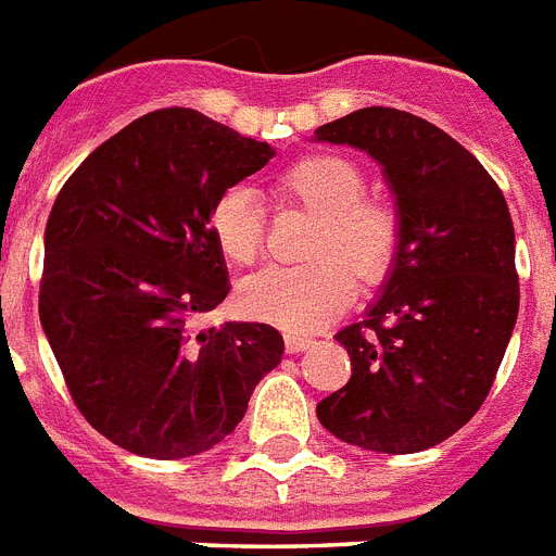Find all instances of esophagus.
I'll use <instances>...</instances> for the list:
<instances>
[{"instance_id": "34e87169", "label": "esophagus", "mask_w": 556, "mask_h": 556, "mask_svg": "<svg viewBox=\"0 0 556 556\" xmlns=\"http://www.w3.org/2000/svg\"><path fill=\"white\" fill-rule=\"evenodd\" d=\"M313 346V338H307V336H296V332H288V336H285V350L291 352H302V350H311Z\"/></svg>"}]
</instances>
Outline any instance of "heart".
Masks as SVG:
<instances>
[{
  "label": "heart",
  "mask_w": 556,
  "mask_h": 556,
  "mask_svg": "<svg viewBox=\"0 0 556 556\" xmlns=\"http://www.w3.org/2000/svg\"><path fill=\"white\" fill-rule=\"evenodd\" d=\"M364 190L358 164L338 153H307L279 173L274 195L316 212L318 224L307 245L316 260L265 268L245 279L238 291V307L245 316L288 332H316L350 307L358 277L378 285L394 271L403 220L389 201L364 195ZM206 224L226 263L251 265L263 254V210L249 187L220 190Z\"/></svg>",
  "instance_id": "b5f03b06"
}]
</instances>
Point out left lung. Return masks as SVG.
<instances>
[{
  "mask_svg": "<svg viewBox=\"0 0 556 556\" xmlns=\"http://www.w3.org/2000/svg\"><path fill=\"white\" fill-rule=\"evenodd\" d=\"M316 139L378 159L403 220L383 296L336 336L350 383L321 400L316 417L364 451H428L479 412L515 330L509 206L479 159L408 111H352L316 128Z\"/></svg>",
  "mask_w": 556,
  "mask_h": 556,
  "instance_id": "obj_1",
  "label": "left lung"
}]
</instances>
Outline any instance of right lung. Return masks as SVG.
Masks as SVG:
<instances>
[{
	"label": "right lung",
	"instance_id": "obj_1",
	"mask_svg": "<svg viewBox=\"0 0 556 556\" xmlns=\"http://www.w3.org/2000/svg\"><path fill=\"white\" fill-rule=\"evenodd\" d=\"M271 156L268 142L201 111L159 109L94 148L58 192L41 327L77 412L123 451H210L282 361L271 325L190 327L229 293L206 224L212 201Z\"/></svg>",
	"mask_w": 556,
	"mask_h": 556
}]
</instances>
